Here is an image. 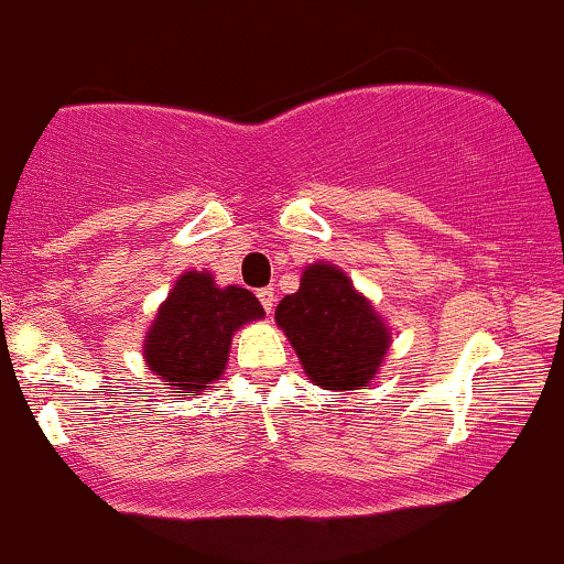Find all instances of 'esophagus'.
Returning <instances> with one entry per match:
<instances>
[{
    "mask_svg": "<svg viewBox=\"0 0 564 564\" xmlns=\"http://www.w3.org/2000/svg\"><path fill=\"white\" fill-rule=\"evenodd\" d=\"M258 301H261V306L267 308V314H271V311H274V303H276V293L271 288L258 290Z\"/></svg>",
    "mask_w": 564,
    "mask_h": 564,
    "instance_id": "1",
    "label": "esophagus"
}]
</instances>
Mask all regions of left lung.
Segmentation results:
<instances>
[{"mask_svg":"<svg viewBox=\"0 0 564 564\" xmlns=\"http://www.w3.org/2000/svg\"><path fill=\"white\" fill-rule=\"evenodd\" d=\"M274 319L308 380L324 390L367 388L390 346V329L372 303L327 261L306 267L297 293L282 297Z\"/></svg>","mask_w":564,"mask_h":564,"instance_id":"left-lung-1","label":"left lung"}]
</instances>
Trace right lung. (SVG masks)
<instances>
[{"mask_svg": "<svg viewBox=\"0 0 564 564\" xmlns=\"http://www.w3.org/2000/svg\"><path fill=\"white\" fill-rule=\"evenodd\" d=\"M263 319L250 290L218 288L208 271H184L158 308L144 361L174 393H200L227 367L231 335L242 324Z\"/></svg>", "mask_w": 564, "mask_h": 564, "instance_id": "add662e5", "label": "right lung"}]
</instances>
